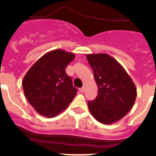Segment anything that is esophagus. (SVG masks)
<instances>
[{"mask_svg":"<svg viewBox=\"0 0 156 156\" xmlns=\"http://www.w3.org/2000/svg\"><path fill=\"white\" fill-rule=\"evenodd\" d=\"M79 91H80L81 93H83L84 91H85V87H82L79 89Z\"/></svg>","mask_w":156,"mask_h":156,"instance_id":"obj_1","label":"esophagus"}]
</instances>
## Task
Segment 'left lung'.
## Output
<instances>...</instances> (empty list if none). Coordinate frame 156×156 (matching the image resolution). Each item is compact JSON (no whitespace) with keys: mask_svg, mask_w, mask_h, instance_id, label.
<instances>
[{"mask_svg":"<svg viewBox=\"0 0 156 156\" xmlns=\"http://www.w3.org/2000/svg\"><path fill=\"white\" fill-rule=\"evenodd\" d=\"M87 58L98 86L97 97L88 101V108L100 123H116L133 108L135 85L123 66L108 54H87Z\"/></svg>","mask_w":156,"mask_h":156,"instance_id":"8db88e82","label":"left lung"}]
</instances>
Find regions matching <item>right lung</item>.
Returning a JSON list of instances; mask_svg holds the SVG:
<instances>
[{
    "label": "right lung",
    "mask_w": 156,
    "mask_h": 156,
    "mask_svg": "<svg viewBox=\"0 0 156 156\" xmlns=\"http://www.w3.org/2000/svg\"><path fill=\"white\" fill-rule=\"evenodd\" d=\"M74 57L73 52L52 50L41 56L26 73L24 95L39 114L48 118L56 116L74 99L78 90L66 73Z\"/></svg>",
    "instance_id": "right-lung-1"
}]
</instances>
